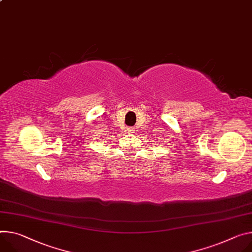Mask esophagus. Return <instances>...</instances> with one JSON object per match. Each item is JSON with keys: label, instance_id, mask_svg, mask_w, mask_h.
<instances>
[{"label": "esophagus", "instance_id": "esophagus-1", "mask_svg": "<svg viewBox=\"0 0 252 252\" xmlns=\"http://www.w3.org/2000/svg\"><path fill=\"white\" fill-rule=\"evenodd\" d=\"M133 130H134V129H133L132 127H129V128H128V131H130V132H132Z\"/></svg>", "mask_w": 252, "mask_h": 252}]
</instances>
